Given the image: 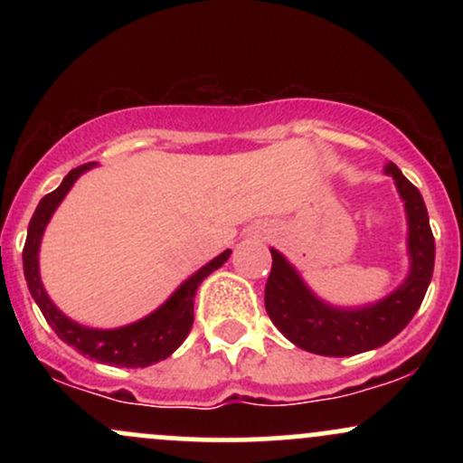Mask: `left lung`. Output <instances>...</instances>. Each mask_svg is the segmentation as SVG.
Here are the masks:
<instances>
[{"label":"left lung","instance_id":"obj_1","mask_svg":"<svg viewBox=\"0 0 463 463\" xmlns=\"http://www.w3.org/2000/svg\"><path fill=\"white\" fill-rule=\"evenodd\" d=\"M385 174L396 180L398 194L405 200L411 257L407 280L387 298L361 309H337L326 305L307 289L283 254L272 250V272L265 283V311L274 326L302 350L324 357H350L379 348L396 337L422 305L435 263V239L429 226L427 206L420 191L402 176L394 163L387 165Z\"/></svg>","mask_w":463,"mask_h":463}]
</instances>
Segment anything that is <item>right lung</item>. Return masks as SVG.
I'll list each match as a JSON object with an SVG mask.
<instances>
[{
  "label": "right lung",
  "instance_id": "right-lung-1",
  "mask_svg": "<svg viewBox=\"0 0 463 463\" xmlns=\"http://www.w3.org/2000/svg\"><path fill=\"white\" fill-rule=\"evenodd\" d=\"M91 167L93 163H84L80 165V167L71 169L65 176V180L61 183V187L52 191V194H47L45 198L39 202V206H36L34 215H32L30 220L28 237H25L24 274L25 280H28L32 298L39 305L47 324L54 328V333L62 339V342L76 348L80 354H89L91 359L99 361V364L121 365V368H146V365H152L156 364V361L169 357V354L184 342L191 326H194L195 291H198L200 283L206 276L224 265L226 259L231 257V250L222 252L220 257H215L213 261L198 269L189 280H184V283L178 287L176 294L165 302L161 309L150 313V316L143 317L139 322L128 324V326L121 328H110V331H99V328L80 326L78 322L69 320L67 316H62V313L56 309L54 302L47 298L43 283H41L39 246L47 222H50L56 206L61 204L80 174L87 172V169Z\"/></svg>",
  "mask_w": 463,
  "mask_h": 463
}]
</instances>
